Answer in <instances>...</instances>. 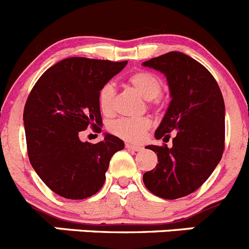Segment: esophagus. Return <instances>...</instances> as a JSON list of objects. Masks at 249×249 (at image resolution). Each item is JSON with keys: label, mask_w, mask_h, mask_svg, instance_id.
<instances>
[{"label": "esophagus", "mask_w": 249, "mask_h": 249, "mask_svg": "<svg viewBox=\"0 0 249 249\" xmlns=\"http://www.w3.org/2000/svg\"><path fill=\"white\" fill-rule=\"evenodd\" d=\"M126 148H127V149L134 150V152H140V150H142V147H141V145H137V144H129V143H127V144H126Z\"/></svg>", "instance_id": "esophagus-1"}]
</instances>
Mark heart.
Wrapping results in <instances>:
<instances>
[{
    "mask_svg": "<svg viewBox=\"0 0 249 249\" xmlns=\"http://www.w3.org/2000/svg\"><path fill=\"white\" fill-rule=\"evenodd\" d=\"M128 83L145 100H154L161 93L160 80L152 72L138 71L128 77ZM115 88L111 84L102 86L99 92V106L104 115L108 116L113 111ZM109 131L127 142H140L150 128V121L141 118H117L108 126Z\"/></svg>",
    "mask_w": 249,
    "mask_h": 249,
    "instance_id": "obj_1",
    "label": "heart"
}]
</instances>
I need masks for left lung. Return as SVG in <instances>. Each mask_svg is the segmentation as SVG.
<instances>
[{"label": "left lung", "instance_id": "8db88e82", "mask_svg": "<svg viewBox=\"0 0 249 249\" xmlns=\"http://www.w3.org/2000/svg\"><path fill=\"white\" fill-rule=\"evenodd\" d=\"M142 65L165 75L172 99L154 136L168 142L177 132L173 147H145L158 164L143 174V182L159 197L179 199L197 190L222 158L225 102L215 77L186 54L170 52Z\"/></svg>", "mask_w": 249, "mask_h": 249}]
</instances>
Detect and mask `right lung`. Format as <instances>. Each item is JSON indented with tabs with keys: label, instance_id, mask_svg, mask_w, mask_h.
<instances>
[{
	"label": "right lung",
	"instance_id": "obj_1",
	"mask_svg": "<svg viewBox=\"0 0 249 249\" xmlns=\"http://www.w3.org/2000/svg\"><path fill=\"white\" fill-rule=\"evenodd\" d=\"M127 61L67 58L47 70L29 93L23 121L33 169L65 199L83 200L104 185L109 160L124 143L104 134L96 144L79 133L102 124L99 92Z\"/></svg>",
	"mask_w": 249,
	"mask_h": 249
}]
</instances>
